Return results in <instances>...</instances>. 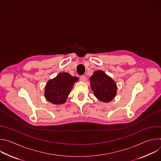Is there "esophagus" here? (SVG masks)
I'll return each mask as SVG.
<instances>
[{"mask_svg": "<svg viewBox=\"0 0 161 161\" xmlns=\"http://www.w3.org/2000/svg\"><path fill=\"white\" fill-rule=\"evenodd\" d=\"M80 80L83 82H85L86 81V78L85 76H80Z\"/></svg>", "mask_w": 161, "mask_h": 161, "instance_id": "obj_1", "label": "esophagus"}]
</instances>
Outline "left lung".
<instances>
[{
  "label": "left lung",
  "mask_w": 161,
  "mask_h": 161,
  "mask_svg": "<svg viewBox=\"0 0 161 161\" xmlns=\"http://www.w3.org/2000/svg\"><path fill=\"white\" fill-rule=\"evenodd\" d=\"M90 84L94 96L100 101L111 102L117 95L116 82L103 71L98 70L93 73L90 78Z\"/></svg>",
  "instance_id": "1"
}]
</instances>
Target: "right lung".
<instances>
[{
	"instance_id": "right-lung-1",
	"label": "right lung",
	"mask_w": 161,
	"mask_h": 161,
	"mask_svg": "<svg viewBox=\"0 0 161 161\" xmlns=\"http://www.w3.org/2000/svg\"><path fill=\"white\" fill-rule=\"evenodd\" d=\"M78 81L67 73H60L56 77L50 80L44 88V97L48 102L55 104H62L66 102L74 84Z\"/></svg>"
}]
</instances>
